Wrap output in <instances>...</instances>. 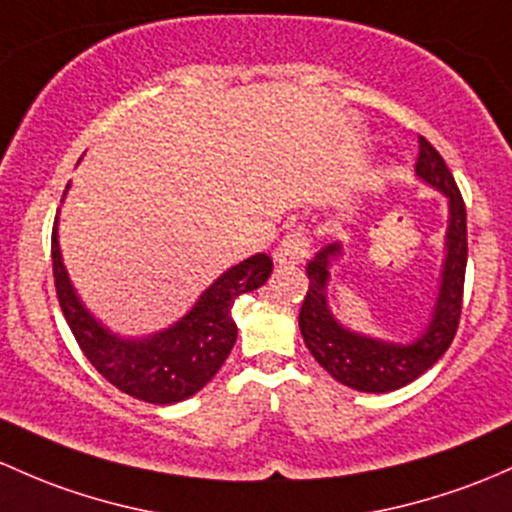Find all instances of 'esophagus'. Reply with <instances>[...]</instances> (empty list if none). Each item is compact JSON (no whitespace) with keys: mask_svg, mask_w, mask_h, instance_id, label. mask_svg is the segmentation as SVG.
Masks as SVG:
<instances>
[{"mask_svg":"<svg viewBox=\"0 0 512 512\" xmlns=\"http://www.w3.org/2000/svg\"><path fill=\"white\" fill-rule=\"evenodd\" d=\"M306 252H309V235H306L304 225H297V228L289 230L287 238L274 250V262L277 265H299Z\"/></svg>","mask_w":512,"mask_h":512,"instance_id":"obj_1","label":"esophagus"}]
</instances>
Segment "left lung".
<instances>
[{"instance_id": "1", "label": "left lung", "mask_w": 512, "mask_h": 512, "mask_svg": "<svg viewBox=\"0 0 512 512\" xmlns=\"http://www.w3.org/2000/svg\"><path fill=\"white\" fill-rule=\"evenodd\" d=\"M417 176L449 198V228H446V257L432 319L422 336L412 343H387L348 331L333 319L328 309V277L331 260L343 255L341 242H331L306 262L309 289L301 301L299 328L306 348L321 368L338 383L360 392H392L427 373L451 346L459 328L464 304L466 260V206L459 186L441 154L424 137H419Z\"/></svg>"}]
</instances>
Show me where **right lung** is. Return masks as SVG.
Segmentation results:
<instances>
[{"label":"right lung","mask_w":512,"mask_h":512,"mask_svg":"<svg viewBox=\"0 0 512 512\" xmlns=\"http://www.w3.org/2000/svg\"><path fill=\"white\" fill-rule=\"evenodd\" d=\"M56 225L51 235L53 282L80 351L107 383L152 405L186 400L218 373L238 338V326L230 316L235 299L262 287L272 272L270 255L260 252L247 257L220 274L196 306L171 328L149 338H120L102 328L75 297L61 260Z\"/></svg>","instance_id":"add662e5"}]
</instances>
